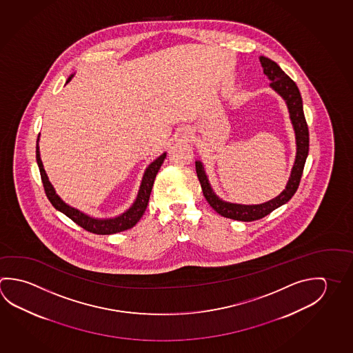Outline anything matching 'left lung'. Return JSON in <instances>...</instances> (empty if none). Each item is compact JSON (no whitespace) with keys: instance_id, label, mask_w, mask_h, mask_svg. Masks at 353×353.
Wrapping results in <instances>:
<instances>
[{"instance_id":"1","label":"left lung","mask_w":353,"mask_h":353,"mask_svg":"<svg viewBox=\"0 0 353 353\" xmlns=\"http://www.w3.org/2000/svg\"><path fill=\"white\" fill-rule=\"evenodd\" d=\"M259 59L264 74L272 81L270 87L279 95H281V98L286 101V105L290 112L291 123L296 137V159L294 162L290 177L284 191L281 192L278 197L272 198L265 203L247 205V204L224 202L212 190L207 174L204 172L202 162L196 161L197 177L202 187L204 197L210 207L221 216L234 219V221H241V222H252V221L260 219L263 216L270 214L272 210H276L280 205L286 203L299 188L305 161L309 155V129L303 115V99H301V94L299 92V88L295 84V81H292L289 75L285 74L284 70L280 68L274 61L263 56L260 57Z\"/></svg>"}]
</instances>
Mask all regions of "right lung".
I'll return each mask as SVG.
<instances>
[{"instance_id":"obj_1","label":"right lung","mask_w":353,"mask_h":353,"mask_svg":"<svg viewBox=\"0 0 353 353\" xmlns=\"http://www.w3.org/2000/svg\"><path fill=\"white\" fill-rule=\"evenodd\" d=\"M72 78H73V74L69 77L67 83H69ZM38 140H39V135H38L37 148H36V159H37L38 168H39V172H41V179H42V183H43L46 196L50 199V203L56 210L62 212L65 216H69L73 222L77 223L78 225H81V228L85 229L90 233H94V234L106 235L124 232L126 229L132 228L140 221V218L143 216L145 210H146V207H148V203H149L150 194H151V190H152V185H154L156 174L161 168L163 160L166 159V152H163L161 156H159L155 161L151 162L146 168V171L143 174V181H141V185H140V190L137 193V199L129 210L124 212L123 214L115 216V218L98 219V218H92V216H88L81 210L70 207L65 202H63L62 198L57 194L53 185L48 179V176L44 171L43 163H42L41 156H39Z\"/></svg>"}]
</instances>
